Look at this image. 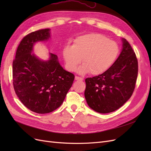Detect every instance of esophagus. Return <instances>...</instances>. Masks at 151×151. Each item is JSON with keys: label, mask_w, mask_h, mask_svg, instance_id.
Segmentation results:
<instances>
[{"label": "esophagus", "mask_w": 151, "mask_h": 151, "mask_svg": "<svg viewBox=\"0 0 151 151\" xmlns=\"http://www.w3.org/2000/svg\"><path fill=\"white\" fill-rule=\"evenodd\" d=\"M75 80H76V81H83V79L81 78V77H78V76H75Z\"/></svg>", "instance_id": "1"}]
</instances>
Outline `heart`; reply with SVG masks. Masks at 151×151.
Segmentation results:
<instances>
[{
    "instance_id": "heart-1",
    "label": "heart",
    "mask_w": 151,
    "mask_h": 151,
    "mask_svg": "<svg viewBox=\"0 0 151 151\" xmlns=\"http://www.w3.org/2000/svg\"><path fill=\"white\" fill-rule=\"evenodd\" d=\"M119 53L118 45L101 34L90 33L77 37L73 45H67L63 50L67 69L74 71L83 58L84 63L78 72L94 76L103 74L115 62Z\"/></svg>"
}]
</instances>
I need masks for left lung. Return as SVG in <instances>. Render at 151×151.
I'll use <instances>...</instances> for the list:
<instances>
[{
	"label": "left lung",
	"mask_w": 151,
	"mask_h": 151,
	"mask_svg": "<svg viewBox=\"0 0 151 151\" xmlns=\"http://www.w3.org/2000/svg\"><path fill=\"white\" fill-rule=\"evenodd\" d=\"M119 57L102 74L85 80L88 106L99 113H111L122 106L133 93L138 74V62L129 43L122 38Z\"/></svg>",
	"instance_id": "obj_1"
}]
</instances>
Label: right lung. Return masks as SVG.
<instances>
[{"instance_id": "right-lung-1", "label": "right lung", "mask_w": 151, "mask_h": 151, "mask_svg": "<svg viewBox=\"0 0 151 151\" xmlns=\"http://www.w3.org/2000/svg\"><path fill=\"white\" fill-rule=\"evenodd\" d=\"M50 30L40 29L26 35L12 63L13 86L17 97L31 111L40 114L61 106L75 77L63 69L56 55L49 53L48 59L44 60L33 53L36 43L51 38Z\"/></svg>"}]
</instances>
